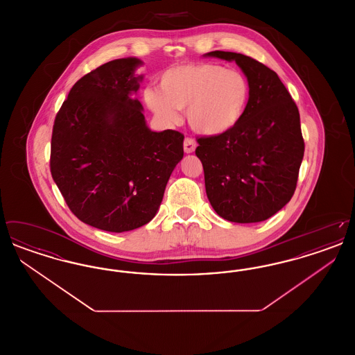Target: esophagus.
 <instances>
[{
  "instance_id": "esophagus-1",
  "label": "esophagus",
  "mask_w": 355,
  "mask_h": 355,
  "mask_svg": "<svg viewBox=\"0 0 355 355\" xmlns=\"http://www.w3.org/2000/svg\"><path fill=\"white\" fill-rule=\"evenodd\" d=\"M196 148H197V144H196V141L193 138H190V137L185 138V141H184V150H185L186 154L194 152Z\"/></svg>"
}]
</instances>
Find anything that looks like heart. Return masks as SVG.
Instances as JSON below:
<instances>
[{
  "mask_svg": "<svg viewBox=\"0 0 355 355\" xmlns=\"http://www.w3.org/2000/svg\"><path fill=\"white\" fill-rule=\"evenodd\" d=\"M159 87L144 90V101L158 119L175 122L185 110L198 135L217 137L232 130L243 117L250 87L245 76L216 64L180 65L161 76Z\"/></svg>",
  "mask_w": 355,
  "mask_h": 355,
  "instance_id": "heart-1",
  "label": "heart"
}]
</instances>
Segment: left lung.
Masks as SVG:
<instances>
[{
	"mask_svg": "<svg viewBox=\"0 0 355 355\" xmlns=\"http://www.w3.org/2000/svg\"><path fill=\"white\" fill-rule=\"evenodd\" d=\"M203 57L234 61L250 87L246 112L232 130L198 138L207 198L223 220H268L297 186L304 152L298 107L278 74L252 57L222 51Z\"/></svg>",
	"mask_w": 355,
	"mask_h": 355,
	"instance_id": "1",
	"label": "left lung"
}]
</instances>
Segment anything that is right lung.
Listing matches in <instances>:
<instances>
[{"label":"right lung","mask_w":355,"mask_h":355,"mask_svg":"<svg viewBox=\"0 0 355 355\" xmlns=\"http://www.w3.org/2000/svg\"><path fill=\"white\" fill-rule=\"evenodd\" d=\"M144 62H106L78 80L53 126L51 177L73 214L112 233L155 217L165 187L184 157V135L153 132L133 98Z\"/></svg>","instance_id":"add662e5"}]
</instances>
